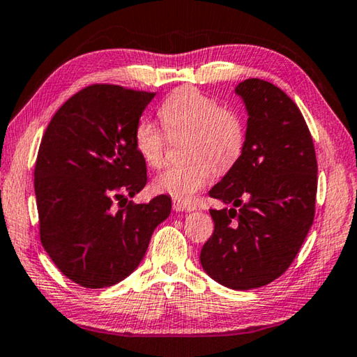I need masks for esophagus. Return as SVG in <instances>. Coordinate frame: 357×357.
Instances as JSON below:
<instances>
[{
    "label": "esophagus",
    "mask_w": 357,
    "mask_h": 357,
    "mask_svg": "<svg viewBox=\"0 0 357 357\" xmlns=\"http://www.w3.org/2000/svg\"><path fill=\"white\" fill-rule=\"evenodd\" d=\"M173 209L174 211H194L195 205H192V203L188 202H183V200H173Z\"/></svg>",
    "instance_id": "1"
}]
</instances>
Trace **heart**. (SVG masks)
I'll list each match as a JSON object with an SVG mask.
<instances>
[{"mask_svg": "<svg viewBox=\"0 0 357 357\" xmlns=\"http://www.w3.org/2000/svg\"><path fill=\"white\" fill-rule=\"evenodd\" d=\"M172 137L189 135L190 162L174 165L158 174L155 189L173 199L189 202L211 183L216 173L227 172L240 160L246 143V128L238 112L225 107L213 95L197 87L173 90L158 109ZM133 143L141 158L151 168L165 163L169 135L148 119L138 122Z\"/></svg>", "mask_w": 357, "mask_h": 357, "instance_id": "heart-1", "label": "heart"}]
</instances>
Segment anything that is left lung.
<instances>
[{
    "instance_id": "left-lung-1",
    "label": "left lung",
    "mask_w": 357,
    "mask_h": 357,
    "mask_svg": "<svg viewBox=\"0 0 357 357\" xmlns=\"http://www.w3.org/2000/svg\"><path fill=\"white\" fill-rule=\"evenodd\" d=\"M235 92L248 109L240 160L209 197L231 208L209 209L214 231L203 245V270L236 291L268 284L289 268L314 219L318 162L297 105L262 79Z\"/></svg>"
}]
</instances>
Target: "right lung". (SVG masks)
Returning a JSON list of instances; mask_svg holds the SVG:
<instances>
[{"label": "right lung", "instance_id": "1", "mask_svg": "<svg viewBox=\"0 0 357 357\" xmlns=\"http://www.w3.org/2000/svg\"><path fill=\"white\" fill-rule=\"evenodd\" d=\"M154 92L92 84L50 119L35 163L39 236L61 273L100 289L132 273L172 199L130 202L148 183L135 128Z\"/></svg>", "mask_w": 357, "mask_h": 357}]
</instances>
